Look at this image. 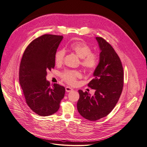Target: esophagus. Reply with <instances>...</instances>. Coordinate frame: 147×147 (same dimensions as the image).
<instances>
[{"label":"esophagus","mask_w":147,"mask_h":147,"mask_svg":"<svg viewBox=\"0 0 147 147\" xmlns=\"http://www.w3.org/2000/svg\"><path fill=\"white\" fill-rule=\"evenodd\" d=\"M65 90H66V91L67 92V93H68V92H70L73 90V89L72 88L69 87V86H66V88H65Z\"/></svg>","instance_id":"esophagus-1"}]
</instances>
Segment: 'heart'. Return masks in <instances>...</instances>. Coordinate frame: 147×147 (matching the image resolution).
Segmentation results:
<instances>
[{"mask_svg": "<svg viewBox=\"0 0 147 147\" xmlns=\"http://www.w3.org/2000/svg\"><path fill=\"white\" fill-rule=\"evenodd\" d=\"M70 50L74 52L81 59V65L86 69L91 71L94 69L98 65L99 59L97 54L91 52V48L83 41H76L73 42L69 46ZM65 51L58 50L54 56V61L56 64L61 65L63 63ZM81 74L78 71L67 70L62 73L63 79L70 85H74L76 83L77 79L80 78Z\"/></svg>", "mask_w": 147, "mask_h": 147, "instance_id": "heart-1", "label": "heart"}]
</instances>
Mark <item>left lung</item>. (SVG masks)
<instances>
[{
    "label": "left lung",
    "instance_id": "obj_1",
    "mask_svg": "<svg viewBox=\"0 0 147 147\" xmlns=\"http://www.w3.org/2000/svg\"><path fill=\"white\" fill-rule=\"evenodd\" d=\"M100 50L99 62L88 86L95 90L93 96L79 90L77 108L80 115L95 121L107 116L119 100L123 86V70L120 58L111 45L100 37H96Z\"/></svg>",
    "mask_w": 147,
    "mask_h": 147
}]
</instances>
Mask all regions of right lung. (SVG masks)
<instances>
[{
  "label": "right lung",
  "instance_id": "1",
  "mask_svg": "<svg viewBox=\"0 0 147 147\" xmlns=\"http://www.w3.org/2000/svg\"><path fill=\"white\" fill-rule=\"evenodd\" d=\"M62 36L44 34L32 41L25 50L19 68V83L27 105L40 116L56 113L65 89L46 79L47 71L55 66L54 56Z\"/></svg>",
  "mask_w": 147,
  "mask_h": 147
}]
</instances>
